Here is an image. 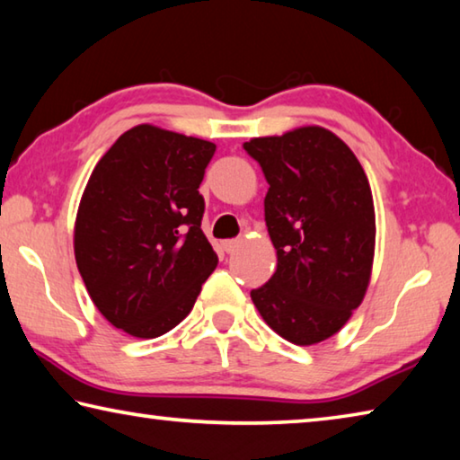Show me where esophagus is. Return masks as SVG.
Instances as JSON below:
<instances>
[{
	"label": "esophagus",
	"instance_id": "obj_1",
	"mask_svg": "<svg viewBox=\"0 0 460 460\" xmlns=\"http://www.w3.org/2000/svg\"><path fill=\"white\" fill-rule=\"evenodd\" d=\"M239 243H241L239 239H227V241H223V249H225V252H227V253H233V252H235V249L239 247Z\"/></svg>",
	"mask_w": 460,
	"mask_h": 460
}]
</instances>
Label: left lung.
I'll list each match as a JSON object with an SVG mask.
<instances>
[{"label":"left lung","mask_w":460,"mask_h":460,"mask_svg":"<svg viewBox=\"0 0 460 460\" xmlns=\"http://www.w3.org/2000/svg\"><path fill=\"white\" fill-rule=\"evenodd\" d=\"M270 184L266 225L278 268L252 300L294 345L342 329L367 290L376 211L359 160L329 129L308 126L243 144Z\"/></svg>","instance_id":"1"}]
</instances>
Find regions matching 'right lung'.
<instances>
[{"instance_id":"obj_1","label":"right lung","mask_w":460,"mask_h":460,"mask_svg":"<svg viewBox=\"0 0 460 460\" xmlns=\"http://www.w3.org/2000/svg\"><path fill=\"white\" fill-rule=\"evenodd\" d=\"M215 144L154 126L97 162L75 225L76 268L115 329L155 339L182 321L217 268L199 186Z\"/></svg>"}]
</instances>
